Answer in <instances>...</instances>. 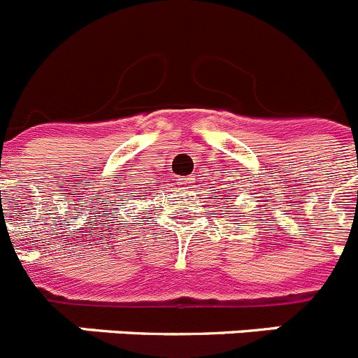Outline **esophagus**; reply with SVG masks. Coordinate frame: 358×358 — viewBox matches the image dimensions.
Segmentation results:
<instances>
[{"label":"esophagus","instance_id":"34e87169","mask_svg":"<svg viewBox=\"0 0 358 358\" xmlns=\"http://www.w3.org/2000/svg\"><path fill=\"white\" fill-rule=\"evenodd\" d=\"M195 182V177L189 176V177H185V179H181V185L182 186H192Z\"/></svg>","mask_w":358,"mask_h":358}]
</instances>
